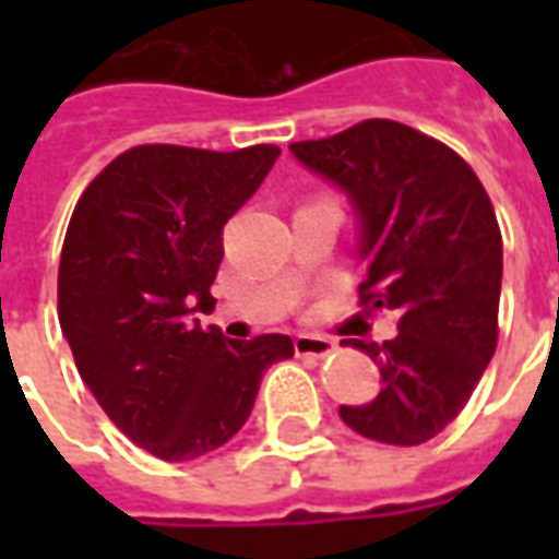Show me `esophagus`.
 <instances>
[{"instance_id":"34e87169","label":"esophagus","mask_w":559,"mask_h":559,"mask_svg":"<svg viewBox=\"0 0 559 559\" xmlns=\"http://www.w3.org/2000/svg\"><path fill=\"white\" fill-rule=\"evenodd\" d=\"M293 347H296V356H329V353L335 350V344L323 335H311V332H299L296 338H293Z\"/></svg>"}]
</instances>
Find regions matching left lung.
Returning a JSON list of instances; mask_svg holds the SVG:
<instances>
[{"mask_svg":"<svg viewBox=\"0 0 559 559\" xmlns=\"http://www.w3.org/2000/svg\"><path fill=\"white\" fill-rule=\"evenodd\" d=\"M290 152L350 203L362 302L399 314L392 341H344L374 359L383 389L341 404V419L377 443H425L464 411L497 347L503 239L491 200L467 160L389 119Z\"/></svg>","mask_w":559,"mask_h":559,"instance_id":"left-lung-1","label":"left lung"}]
</instances>
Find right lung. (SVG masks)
Segmentation results:
<instances>
[{"instance_id": "obj_1", "label": "right lung", "mask_w": 559, "mask_h": 559, "mask_svg": "<svg viewBox=\"0 0 559 559\" xmlns=\"http://www.w3.org/2000/svg\"><path fill=\"white\" fill-rule=\"evenodd\" d=\"M278 146H138L83 191L59 260V326L102 411L164 461H194L239 433L290 335L230 341L191 326L212 311L221 230Z\"/></svg>"}]
</instances>
